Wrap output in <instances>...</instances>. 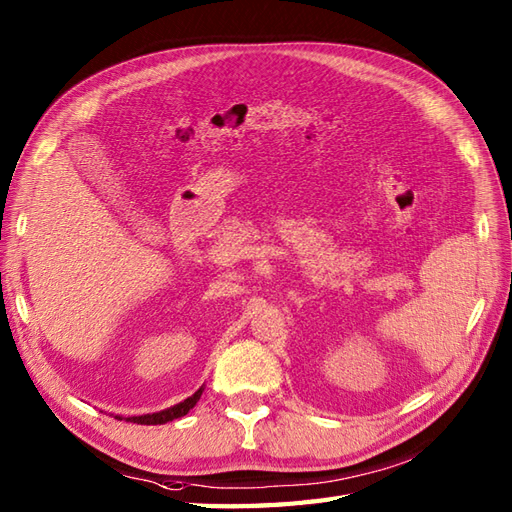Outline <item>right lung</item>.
<instances>
[{
	"label": "right lung",
	"instance_id": "obj_1",
	"mask_svg": "<svg viewBox=\"0 0 512 512\" xmlns=\"http://www.w3.org/2000/svg\"><path fill=\"white\" fill-rule=\"evenodd\" d=\"M202 391L204 387L197 389L191 398H187L185 402H180L168 410H161V412H153V415H142V417H127L125 421H134L138 425H161V423H168V421H174V419H180L185 417L187 412L197 404V400L202 398ZM121 419V417H119Z\"/></svg>",
	"mask_w": 512,
	"mask_h": 512
}]
</instances>
